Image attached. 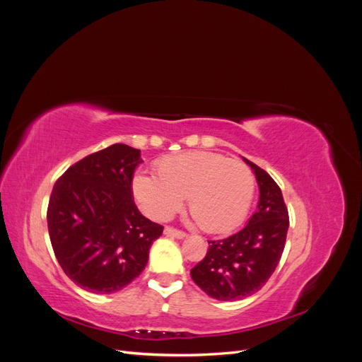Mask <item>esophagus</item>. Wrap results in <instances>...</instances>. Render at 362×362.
<instances>
[{
	"mask_svg": "<svg viewBox=\"0 0 362 362\" xmlns=\"http://www.w3.org/2000/svg\"><path fill=\"white\" fill-rule=\"evenodd\" d=\"M164 234H166L168 237H175V238H185V237H187V234H185V233L178 231V229L170 228V226L164 228Z\"/></svg>",
	"mask_w": 362,
	"mask_h": 362,
	"instance_id": "esophagus-1",
	"label": "esophagus"
}]
</instances>
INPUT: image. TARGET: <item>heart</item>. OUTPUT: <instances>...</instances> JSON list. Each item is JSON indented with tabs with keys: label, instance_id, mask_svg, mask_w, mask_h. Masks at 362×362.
<instances>
[{
	"label": "heart",
	"instance_id": "obj_1",
	"mask_svg": "<svg viewBox=\"0 0 362 362\" xmlns=\"http://www.w3.org/2000/svg\"><path fill=\"white\" fill-rule=\"evenodd\" d=\"M158 175L139 172L133 194L149 217L164 221L189 196V208L206 233L231 231L246 217L255 180L240 160L205 151L182 152L157 163Z\"/></svg>",
	"mask_w": 362,
	"mask_h": 362
}]
</instances>
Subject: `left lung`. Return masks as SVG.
<instances>
[{"label":"left lung","instance_id":"1","mask_svg":"<svg viewBox=\"0 0 362 362\" xmlns=\"http://www.w3.org/2000/svg\"><path fill=\"white\" fill-rule=\"evenodd\" d=\"M259 189L257 211L234 235L208 242V252L190 275L210 298L233 302L252 296L275 272L286 246L288 211L281 189L270 175L243 158Z\"/></svg>","mask_w":362,"mask_h":362}]
</instances>
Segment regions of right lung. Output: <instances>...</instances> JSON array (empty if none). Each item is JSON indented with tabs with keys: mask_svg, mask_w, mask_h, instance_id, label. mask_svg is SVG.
I'll return each mask as SVG.
<instances>
[{
	"mask_svg": "<svg viewBox=\"0 0 362 362\" xmlns=\"http://www.w3.org/2000/svg\"><path fill=\"white\" fill-rule=\"evenodd\" d=\"M140 151L116 144L75 163L54 184L48 233L54 254L76 286L100 294L122 290L144 272L163 226L133 199Z\"/></svg>",
	"mask_w": 362,
	"mask_h": 362,
	"instance_id": "add662e5",
	"label": "right lung"
}]
</instances>
